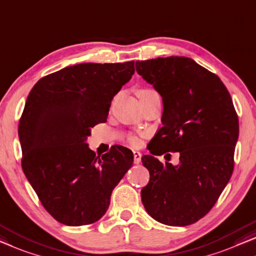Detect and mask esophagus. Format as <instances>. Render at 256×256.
<instances>
[{"label":"esophagus","mask_w":256,"mask_h":256,"mask_svg":"<svg viewBox=\"0 0 256 256\" xmlns=\"http://www.w3.org/2000/svg\"><path fill=\"white\" fill-rule=\"evenodd\" d=\"M134 162L135 164H140V157H142V154H140V152H138V151H134Z\"/></svg>","instance_id":"esophagus-1"}]
</instances>
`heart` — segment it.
Wrapping results in <instances>:
<instances>
[{
    "instance_id": "b5f03b06",
    "label": "heart",
    "mask_w": 256,
    "mask_h": 256,
    "mask_svg": "<svg viewBox=\"0 0 256 256\" xmlns=\"http://www.w3.org/2000/svg\"><path fill=\"white\" fill-rule=\"evenodd\" d=\"M150 92H154V91L152 90H149V88H143V90H140L138 92V94H140V96L150 94ZM129 142H130L132 146H137V144H138V140H137V137H135V136H130V137H129Z\"/></svg>"
}]
</instances>
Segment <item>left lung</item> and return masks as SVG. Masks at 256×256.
<instances>
[{
  "label": "left lung",
  "mask_w": 256,
  "mask_h": 256,
  "mask_svg": "<svg viewBox=\"0 0 256 256\" xmlns=\"http://www.w3.org/2000/svg\"><path fill=\"white\" fill-rule=\"evenodd\" d=\"M136 72L162 96V127L142 157L149 184L140 192L146 212L170 226L190 225L209 212L234 168L238 116L220 77L184 56L136 61ZM179 152L180 164L154 157Z\"/></svg>",
  "instance_id": "obj_1"
}]
</instances>
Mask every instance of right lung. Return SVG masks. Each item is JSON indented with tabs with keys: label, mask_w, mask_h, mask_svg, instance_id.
Returning a JSON list of instances; mask_svg holds the SVG:
<instances>
[{
	"label": "right lung",
	"mask_w": 256,
	"mask_h": 256,
	"mask_svg": "<svg viewBox=\"0 0 256 256\" xmlns=\"http://www.w3.org/2000/svg\"><path fill=\"white\" fill-rule=\"evenodd\" d=\"M135 62L80 64L42 77L18 126L22 168L48 212L69 226L105 214L114 187L134 162L124 146L97 157L85 140L105 122L110 102L134 75Z\"/></svg>",
	"instance_id": "obj_1"
}]
</instances>
